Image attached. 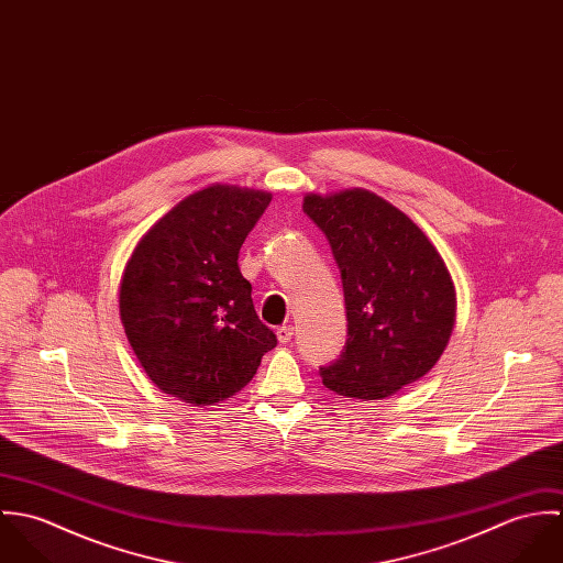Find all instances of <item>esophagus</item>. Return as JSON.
I'll use <instances>...</instances> for the list:
<instances>
[{"label":"esophagus","mask_w":563,"mask_h":563,"mask_svg":"<svg viewBox=\"0 0 563 563\" xmlns=\"http://www.w3.org/2000/svg\"><path fill=\"white\" fill-rule=\"evenodd\" d=\"M295 335V329L290 327V324H284V327H279L277 329V340L282 342V344H286V342H290V338Z\"/></svg>","instance_id":"1"}]
</instances>
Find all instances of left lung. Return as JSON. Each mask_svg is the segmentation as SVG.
<instances>
[{
    "label": "left lung",
    "instance_id": "8db88e82",
    "mask_svg": "<svg viewBox=\"0 0 563 563\" xmlns=\"http://www.w3.org/2000/svg\"><path fill=\"white\" fill-rule=\"evenodd\" d=\"M303 212L331 244L349 321L322 384L346 399H388L444 353L457 314L453 277L427 234L371 190L310 192Z\"/></svg>",
    "mask_w": 563,
    "mask_h": 563
}]
</instances>
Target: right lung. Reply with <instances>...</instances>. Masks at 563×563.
Instances as JSON below:
<instances>
[{
    "label": "right lung",
    "instance_id": "right-lung-1",
    "mask_svg": "<svg viewBox=\"0 0 563 563\" xmlns=\"http://www.w3.org/2000/svg\"><path fill=\"white\" fill-rule=\"evenodd\" d=\"M273 195L210 184L175 203L136 242L119 314L147 377L179 401H228L277 338L257 319L239 253Z\"/></svg>",
    "mask_w": 563,
    "mask_h": 563
}]
</instances>
